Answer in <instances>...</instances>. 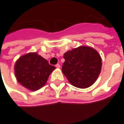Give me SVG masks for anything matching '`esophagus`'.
<instances>
[{
  "mask_svg": "<svg viewBox=\"0 0 124 124\" xmlns=\"http://www.w3.org/2000/svg\"><path fill=\"white\" fill-rule=\"evenodd\" d=\"M56 68H59L60 67V65L59 64H56Z\"/></svg>",
  "mask_w": 124,
  "mask_h": 124,
  "instance_id": "obj_1",
  "label": "esophagus"
}]
</instances>
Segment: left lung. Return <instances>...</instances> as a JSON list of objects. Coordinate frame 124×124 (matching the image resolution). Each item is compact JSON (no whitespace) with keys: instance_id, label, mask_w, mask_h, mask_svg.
<instances>
[{"instance_id":"left-lung-1","label":"left lung","mask_w":124,"mask_h":124,"mask_svg":"<svg viewBox=\"0 0 124 124\" xmlns=\"http://www.w3.org/2000/svg\"><path fill=\"white\" fill-rule=\"evenodd\" d=\"M62 72L73 86L85 89L95 83L101 72V58L93 48L80 46L66 52Z\"/></svg>"}]
</instances>
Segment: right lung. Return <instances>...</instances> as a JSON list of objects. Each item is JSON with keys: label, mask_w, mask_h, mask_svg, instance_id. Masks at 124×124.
Instances as JSON below:
<instances>
[{"label": "right lung", "mask_w": 124, "mask_h": 124, "mask_svg": "<svg viewBox=\"0 0 124 124\" xmlns=\"http://www.w3.org/2000/svg\"><path fill=\"white\" fill-rule=\"evenodd\" d=\"M55 69L46 59L36 53L21 56L15 65L19 83L27 89L37 91L45 85L50 73Z\"/></svg>", "instance_id": "add662e5"}]
</instances>
